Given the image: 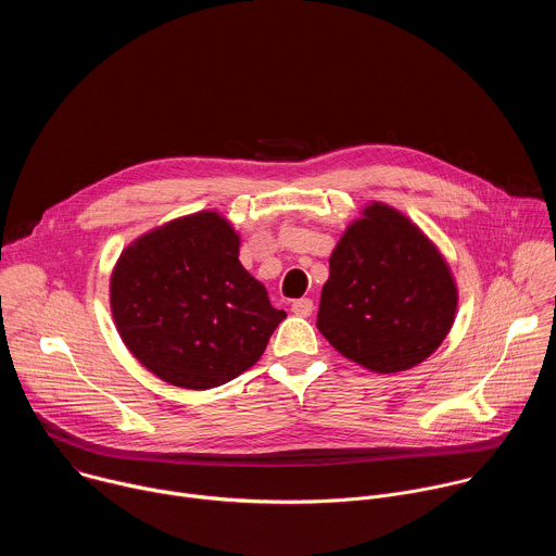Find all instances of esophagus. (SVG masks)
Here are the masks:
<instances>
[{"instance_id": "esophagus-1", "label": "esophagus", "mask_w": 556, "mask_h": 556, "mask_svg": "<svg viewBox=\"0 0 556 556\" xmlns=\"http://www.w3.org/2000/svg\"><path fill=\"white\" fill-rule=\"evenodd\" d=\"M296 316H309L312 314V309H314V303H312V299H296V301H292V307H290Z\"/></svg>"}]
</instances>
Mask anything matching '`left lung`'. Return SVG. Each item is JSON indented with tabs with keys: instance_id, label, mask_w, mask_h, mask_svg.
<instances>
[{
	"instance_id": "left-lung-1",
	"label": "left lung",
	"mask_w": 556,
	"mask_h": 556,
	"mask_svg": "<svg viewBox=\"0 0 556 556\" xmlns=\"http://www.w3.org/2000/svg\"><path fill=\"white\" fill-rule=\"evenodd\" d=\"M457 286L429 237L401 211L371 202L330 257L316 328L376 374L405 371L446 339Z\"/></svg>"
}]
</instances>
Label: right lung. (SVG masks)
Returning <instances> with one entry per match:
<instances>
[{
  "label": "right lung",
  "mask_w": 556,
  "mask_h": 556,
  "mask_svg": "<svg viewBox=\"0 0 556 556\" xmlns=\"http://www.w3.org/2000/svg\"><path fill=\"white\" fill-rule=\"evenodd\" d=\"M110 303L140 365L185 389L219 387L253 367L286 319L240 264V235L215 211L172 219L129 244Z\"/></svg>",
  "instance_id": "1"
}]
</instances>
